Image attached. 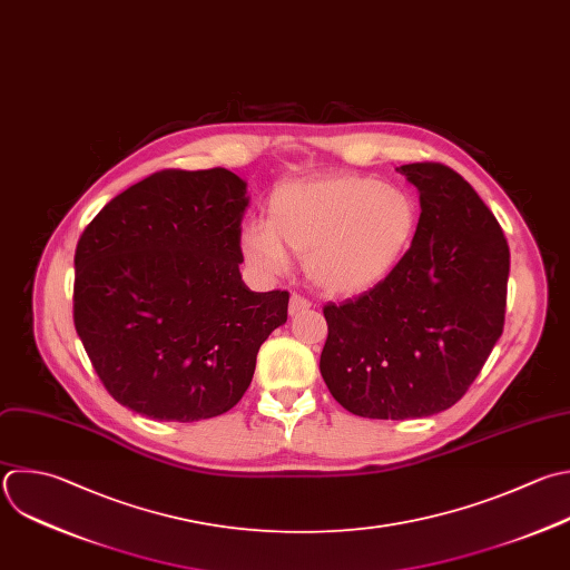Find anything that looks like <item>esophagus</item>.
<instances>
[{
  "instance_id": "esophagus-1",
  "label": "esophagus",
  "mask_w": 570,
  "mask_h": 570,
  "mask_svg": "<svg viewBox=\"0 0 570 570\" xmlns=\"http://www.w3.org/2000/svg\"><path fill=\"white\" fill-rule=\"evenodd\" d=\"M309 307V301L305 298V296H301V294H292V298H289V314L294 316V314H301L303 309H307Z\"/></svg>"
}]
</instances>
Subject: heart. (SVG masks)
Masks as SVG:
<instances>
[{
  "label": "heart",
  "instance_id": "heart-1",
  "mask_svg": "<svg viewBox=\"0 0 570 570\" xmlns=\"http://www.w3.org/2000/svg\"><path fill=\"white\" fill-rule=\"evenodd\" d=\"M419 220L407 191L358 174H330L278 185L267 200V223H249L240 245L258 272H283L289 249L307 256V276L321 289L361 294L403 263Z\"/></svg>",
  "mask_w": 570,
  "mask_h": 570
}]
</instances>
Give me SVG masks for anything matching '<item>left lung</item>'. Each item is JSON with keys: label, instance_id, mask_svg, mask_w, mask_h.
Masks as SVG:
<instances>
[{"label": "left lung", "instance_id": "1", "mask_svg": "<svg viewBox=\"0 0 570 570\" xmlns=\"http://www.w3.org/2000/svg\"><path fill=\"white\" fill-rule=\"evenodd\" d=\"M396 171L421 203L407 256L381 285L323 307L321 374L345 410L367 419H419L454 405L505 321L510 252L492 212L441 163Z\"/></svg>", "mask_w": 570, "mask_h": 570}]
</instances>
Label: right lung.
<instances>
[{"mask_svg": "<svg viewBox=\"0 0 570 570\" xmlns=\"http://www.w3.org/2000/svg\"><path fill=\"white\" fill-rule=\"evenodd\" d=\"M245 183L223 169H163L87 225L73 323L107 392L138 414L191 423L232 410L289 292L245 287Z\"/></svg>", "mask_w": 570, "mask_h": 570, "instance_id": "add662e5", "label": "right lung"}]
</instances>
